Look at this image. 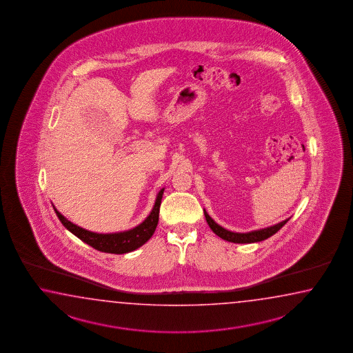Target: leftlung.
Listing matches in <instances>:
<instances>
[{"label":"left lung","mask_w":353,"mask_h":353,"mask_svg":"<svg viewBox=\"0 0 353 353\" xmlns=\"http://www.w3.org/2000/svg\"><path fill=\"white\" fill-rule=\"evenodd\" d=\"M203 212H204V216L207 219V223L210 225V230L216 233L218 237H221L222 240L233 242V243H254V242L266 240V239L271 237L272 234L278 232L279 230L290 219V218H286L285 221L276 223V225L261 228V230L250 231V232H232V231L225 230L222 225H218L217 222H214V219L210 218V214L205 212V210H203Z\"/></svg>","instance_id":"obj_1"}]
</instances>
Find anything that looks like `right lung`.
<instances>
[{"label": "right lung", "instance_id": "obj_1", "mask_svg": "<svg viewBox=\"0 0 353 353\" xmlns=\"http://www.w3.org/2000/svg\"><path fill=\"white\" fill-rule=\"evenodd\" d=\"M164 189L165 188L159 190L150 214L145 218L140 225H137L128 231H121V232H92V231L84 230L82 227L72 223L54 205L53 208L59 218L61 225H64L69 232L77 236L79 240H82L83 242H85L87 245L96 248L98 251L121 255V254H128L131 251H135L137 248H141L143 243H146L148 241L150 240L151 236L154 234L157 230V225H158L159 210H160L161 198L164 194Z\"/></svg>", "mask_w": 353, "mask_h": 353}]
</instances>
